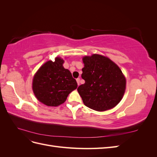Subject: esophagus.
<instances>
[{"mask_svg":"<svg viewBox=\"0 0 157 157\" xmlns=\"http://www.w3.org/2000/svg\"><path fill=\"white\" fill-rule=\"evenodd\" d=\"M77 82L78 85H79V84H80V78H77Z\"/></svg>","mask_w":157,"mask_h":157,"instance_id":"esophagus-1","label":"esophagus"}]
</instances>
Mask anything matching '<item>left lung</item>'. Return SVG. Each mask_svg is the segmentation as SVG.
Instances as JSON below:
<instances>
[{"instance_id":"left-lung-1","label":"left lung","mask_w":157,"mask_h":157,"mask_svg":"<svg viewBox=\"0 0 157 157\" xmlns=\"http://www.w3.org/2000/svg\"><path fill=\"white\" fill-rule=\"evenodd\" d=\"M82 78L84 84L77 88L86 107L105 111L121 101L126 88L121 70L110 59L98 54L83 58Z\"/></svg>"}]
</instances>
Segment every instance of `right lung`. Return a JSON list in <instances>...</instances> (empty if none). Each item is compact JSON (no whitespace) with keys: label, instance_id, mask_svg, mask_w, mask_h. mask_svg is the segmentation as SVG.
I'll list each match as a JSON object with an SVG mask.
<instances>
[{"label":"right lung","instance_id":"right-lung-1","mask_svg":"<svg viewBox=\"0 0 157 157\" xmlns=\"http://www.w3.org/2000/svg\"><path fill=\"white\" fill-rule=\"evenodd\" d=\"M64 61L56 58L48 61L38 70L33 80V90L38 100L48 106H58L65 102L68 95L77 88L76 80Z\"/></svg>","mask_w":157,"mask_h":157}]
</instances>
